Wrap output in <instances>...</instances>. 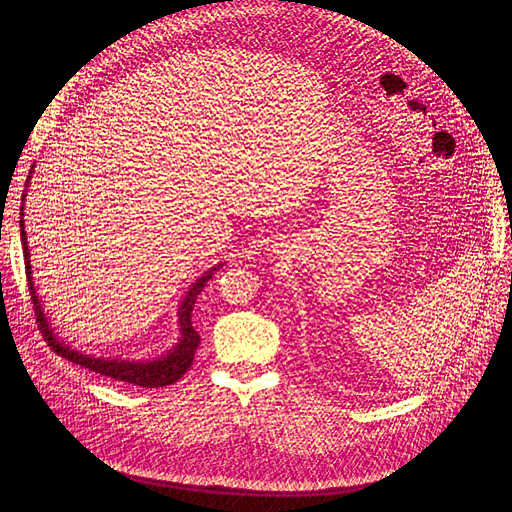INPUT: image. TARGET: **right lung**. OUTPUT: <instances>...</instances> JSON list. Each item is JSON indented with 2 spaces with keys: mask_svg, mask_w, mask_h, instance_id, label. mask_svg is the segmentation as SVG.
Returning <instances> with one entry per match:
<instances>
[{
  "mask_svg": "<svg viewBox=\"0 0 512 512\" xmlns=\"http://www.w3.org/2000/svg\"><path fill=\"white\" fill-rule=\"evenodd\" d=\"M34 166L30 170V176L26 180V186L30 184ZM24 200L26 192L22 194V206H20V237H22V249H24V263H26V275H28V285H30V296L34 302V312H36V322L44 334V340H48V346L62 358L81 364V367L99 373L101 377L115 379L125 385H135L143 389H156V387H166L182 379V375L190 369V364L194 360V352L200 344V334L192 326V310L196 304V298L200 296L202 287L206 285L208 279H212L214 271L221 269L225 263H216L214 267L206 269L186 291V296L180 300L178 306V324H180V336L178 342L162 356L158 358H145V360H129V358H111V356H97V354H87L83 350H75L68 346L64 340L58 338V334L52 330L48 316L44 314V308L40 304V298L36 294V285L32 277V263H30V249H28V237H26V225H24Z\"/></svg>",
  "mask_w": 512,
  "mask_h": 512,
  "instance_id": "1",
  "label": "right lung"
}]
</instances>
